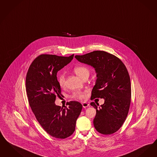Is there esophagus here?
<instances>
[{
	"label": "esophagus",
	"mask_w": 157,
	"mask_h": 157,
	"mask_svg": "<svg viewBox=\"0 0 157 157\" xmlns=\"http://www.w3.org/2000/svg\"><path fill=\"white\" fill-rule=\"evenodd\" d=\"M89 106V103H88L87 102H83L82 103V106H83V108H86L87 107Z\"/></svg>",
	"instance_id": "34e87169"
}]
</instances>
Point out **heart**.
<instances>
[{
    "label": "heart",
    "mask_w": 157,
    "mask_h": 157,
    "mask_svg": "<svg viewBox=\"0 0 157 157\" xmlns=\"http://www.w3.org/2000/svg\"><path fill=\"white\" fill-rule=\"evenodd\" d=\"M76 74L83 79L85 76L89 75V70L87 67L83 65L76 66L74 68ZM57 80L59 85L63 87L65 84V76L63 74H59L57 76ZM72 97L75 99H83L86 98V91H76L72 94Z\"/></svg>",
    "instance_id": "heart-1"
}]
</instances>
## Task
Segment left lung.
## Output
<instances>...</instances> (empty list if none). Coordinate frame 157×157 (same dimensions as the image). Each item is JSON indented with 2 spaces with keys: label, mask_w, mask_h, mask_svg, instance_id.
Returning <instances> with one entry per match:
<instances>
[{
  "label": "left lung",
  "mask_w": 157,
  "mask_h": 157,
  "mask_svg": "<svg viewBox=\"0 0 157 157\" xmlns=\"http://www.w3.org/2000/svg\"><path fill=\"white\" fill-rule=\"evenodd\" d=\"M82 63L93 67L97 79L91 98H103L105 103L96 109L94 119L96 130L103 134L117 132L124 123L131 102L130 78L124 64L119 58L103 51H94L83 56H75Z\"/></svg>",
  "instance_id": "1"
}]
</instances>
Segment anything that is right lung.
I'll return each mask as SVG.
<instances>
[{"instance_id":"add662e5","label":"right lung","mask_w":157,"mask_h":157,"mask_svg":"<svg viewBox=\"0 0 157 157\" xmlns=\"http://www.w3.org/2000/svg\"><path fill=\"white\" fill-rule=\"evenodd\" d=\"M74 56L40 55L32 62L26 75V92L32 111L44 130L55 138L63 139L73 134L82 109L75 101H69L68 107L55 104L56 96L62 94L56 74Z\"/></svg>"}]
</instances>
